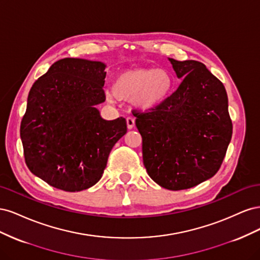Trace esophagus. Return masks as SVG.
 <instances>
[{"label":"esophagus","instance_id":"1","mask_svg":"<svg viewBox=\"0 0 260 260\" xmlns=\"http://www.w3.org/2000/svg\"><path fill=\"white\" fill-rule=\"evenodd\" d=\"M127 127H128V129L129 130H131V129H133L135 128V125H136V120H135V118H132V117H127Z\"/></svg>","mask_w":260,"mask_h":260}]
</instances>
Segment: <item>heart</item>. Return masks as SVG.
Returning a JSON list of instances; mask_svg holds the SVG:
<instances>
[{"label": "heart", "instance_id": "heart-1", "mask_svg": "<svg viewBox=\"0 0 260 260\" xmlns=\"http://www.w3.org/2000/svg\"><path fill=\"white\" fill-rule=\"evenodd\" d=\"M174 88V78L165 68H135L118 74L113 81V94L119 100L131 101L139 111L147 112L160 106ZM107 93L106 99L114 101Z\"/></svg>", "mask_w": 260, "mask_h": 260}]
</instances>
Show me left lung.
<instances>
[{
	"label": "left lung",
	"mask_w": 260,
	"mask_h": 260,
	"mask_svg": "<svg viewBox=\"0 0 260 260\" xmlns=\"http://www.w3.org/2000/svg\"><path fill=\"white\" fill-rule=\"evenodd\" d=\"M169 61L182 82L160 106L135 116L148 176L179 191L217 174L232 138V121L224 85L203 62Z\"/></svg>",
	"instance_id": "left-lung-1"
}]
</instances>
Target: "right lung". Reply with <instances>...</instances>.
<instances>
[{
	"instance_id": "1",
	"label": "right lung",
	"mask_w": 260,
	"mask_h": 260,
	"mask_svg": "<svg viewBox=\"0 0 260 260\" xmlns=\"http://www.w3.org/2000/svg\"><path fill=\"white\" fill-rule=\"evenodd\" d=\"M106 65L62 58L30 89L20 124L29 170L66 192L86 190L103 176L109 153L127 133L122 117L105 120L96 105L105 102Z\"/></svg>"
}]
</instances>
